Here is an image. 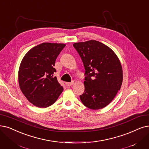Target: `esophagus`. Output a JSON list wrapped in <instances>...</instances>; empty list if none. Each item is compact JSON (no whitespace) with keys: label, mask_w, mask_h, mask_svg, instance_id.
I'll return each mask as SVG.
<instances>
[{"label":"esophagus","mask_w":149,"mask_h":149,"mask_svg":"<svg viewBox=\"0 0 149 149\" xmlns=\"http://www.w3.org/2000/svg\"><path fill=\"white\" fill-rule=\"evenodd\" d=\"M73 84H74V81H72L71 82H66V83H65V84H66L67 86H68V87L71 86V85H73Z\"/></svg>","instance_id":"1"}]
</instances>
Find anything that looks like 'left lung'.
<instances>
[{"label": "left lung", "instance_id": "left-lung-1", "mask_svg": "<svg viewBox=\"0 0 149 149\" xmlns=\"http://www.w3.org/2000/svg\"><path fill=\"white\" fill-rule=\"evenodd\" d=\"M73 46L85 68V91L80 95L82 103L93 110L108 105L120 89L122 67L116 53L96 40L75 43Z\"/></svg>", "mask_w": 149, "mask_h": 149}]
</instances>
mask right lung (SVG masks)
Segmentation results:
<instances>
[{
  "mask_svg": "<svg viewBox=\"0 0 149 149\" xmlns=\"http://www.w3.org/2000/svg\"><path fill=\"white\" fill-rule=\"evenodd\" d=\"M63 43H43L30 49L23 57L18 71L21 92L29 102L41 108L54 104L63 88L53 74Z\"/></svg>",
  "mask_w": 149,
  "mask_h": 149,
  "instance_id": "right-lung-1",
  "label": "right lung"
}]
</instances>
